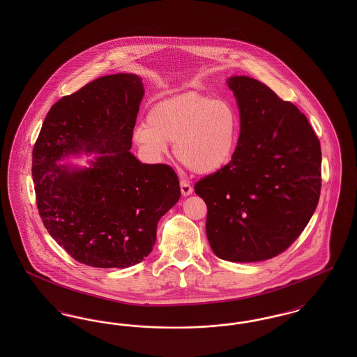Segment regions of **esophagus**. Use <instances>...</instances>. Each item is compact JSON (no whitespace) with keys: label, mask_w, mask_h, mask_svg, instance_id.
Instances as JSON below:
<instances>
[{"label":"esophagus","mask_w":357,"mask_h":357,"mask_svg":"<svg viewBox=\"0 0 357 357\" xmlns=\"http://www.w3.org/2000/svg\"><path fill=\"white\" fill-rule=\"evenodd\" d=\"M181 191H182L183 197H187V195L192 194V186L186 181H181Z\"/></svg>","instance_id":"esophagus-1"}]
</instances>
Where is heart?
<instances>
[{
	"label": "heart",
	"mask_w": 357,
	"mask_h": 357,
	"mask_svg": "<svg viewBox=\"0 0 357 357\" xmlns=\"http://www.w3.org/2000/svg\"><path fill=\"white\" fill-rule=\"evenodd\" d=\"M241 119L227 100L190 92L153 105L147 121L136 124L132 139L150 159H159L174 142V153L188 170H222L237 151Z\"/></svg>",
	"instance_id": "1"
}]
</instances>
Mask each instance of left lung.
Segmentation results:
<instances>
[{
	"instance_id": "8db88e82",
	"label": "left lung",
	"mask_w": 357,
	"mask_h": 357,
	"mask_svg": "<svg viewBox=\"0 0 357 357\" xmlns=\"http://www.w3.org/2000/svg\"><path fill=\"white\" fill-rule=\"evenodd\" d=\"M227 83L241 115L237 151L194 190L207 206L206 234L215 255L264 261L285 252L317 207L320 140L305 115L268 85L248 76Z\"/></svg>"
}]
</instances>
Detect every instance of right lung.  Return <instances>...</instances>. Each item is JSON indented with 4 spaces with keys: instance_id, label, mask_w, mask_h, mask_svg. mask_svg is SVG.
Wrapping results in <instances>:
<instances>
[{
    "instance_id": "obj_1",
    "label": "right lung",
    "mask_w": 357,
    "mask_h": 357,
    "mask_svg": "<svg viewBox=\"0 0 357 357\" xmlns=\"http://www.w3.org/2000/svg\"><path fill=\"white\" fill-rule=\"evenodd\" d=\"M140 77L102 76L52 105L32 153L36 204L52 238L93 268H128L153 252L156 225L178 202L169 165L140 163L130 149ZM99 152L89 169L55 162L69 153Z\"/></svg>"
}]
</instances>
